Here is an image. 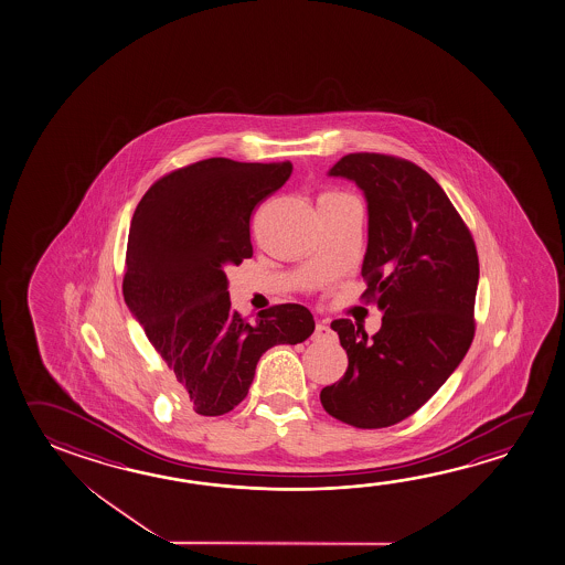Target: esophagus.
<instances>
[{"label": "esophagus", "instance_id": "1", "mask_svg": "<svg viewBox=\"0 0 565 565\" xmlns=\"http://www.w3.org/2000/svg\"><path fill=\"white\" fill-rule=\"evenodd\" d=\"M328 335H332V328L326 324L324 320L316 322L315 338H328Z\"/></svg>", "mask_w": 565, "mask_h": 565}]
</instances>
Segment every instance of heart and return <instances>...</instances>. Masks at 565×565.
Here are the masks:
<instances>
[{"label": "heart", "instance_id": "heart-1", "mask_svg": "<svg viewBox=\"0 0 565 565\" xmlns=\"http://www.w3.org/2000/svg\"><path fill=\"white\" fill-rule=\"evenodd\" d=\"M330 195H338V193H326V195H322V198H330Z\"/></svg>", "mask_w": 565, "mask_h": 565}]
</instances>
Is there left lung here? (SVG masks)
<instances>
[{"instance_id":"left-lung-1","label":"left lung","mask_w":565,"mask_h":565,"mask_svg":"<svg viewBox=\"0 0 565 565\" xmlns=\"http://www.w3.org/2000/svg\"><path fill=\"white\" fill-rule=\"evenodd\" d=\"M328 175L364 192V298L383 318L372 340L352 320L332 322L348 370L320 392V402L340 422L382 429L429 402L469 352L479 255L447 193L419 166L348 153Z\"/></svg>"}]
</instances>
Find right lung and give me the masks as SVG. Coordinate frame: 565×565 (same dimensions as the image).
Returning <instances> with one entry per match:
<instances>
[{
  "mask_svg": "<svg viewBox=\"0 0 565 565\" xmlns=\"http://www.w3.org/2000/svg\"><path fill=\"white\" fill-rule=\"evenodd\" d=\"M292 163L210 158L168 173L146 192L128 233L122 282L140 322L193 412L215 417L239 405L268 348L300 344L315 318L300 305L231 310L225 267L253 255L250 213L282 188Z\"/></svg>",
  "mask_w": 565,
  "mask_h": 565,
  "instance_id": "1",
  "label": "right lung"
}]
</instances>
